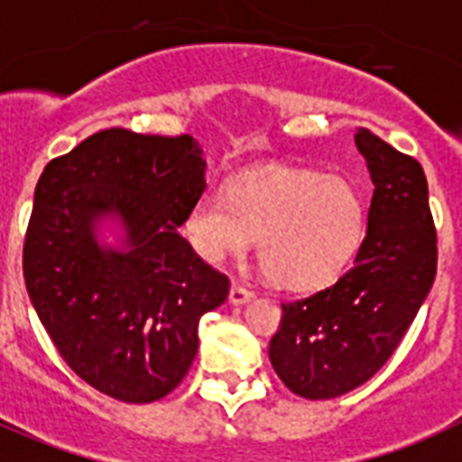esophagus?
Segmentation results:
<instances>
[{
	"mask_svg": "<svg viewBox=\"0 0 462 462\" xmlns=\"http://www.w3.org/2000/svg\"><path fill=\"white\" fill-rule=\"evenodd\" d=\"M254 298V289H249V286L239 284V282H235L230 289V303L232 305H242L246 303V300H251Z\"/></svg>",
	"mask_w": 462,
	"mask_h": 462,
	"instance_id": "1",
	"label": "esophagus"
}]
</instances>
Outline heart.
Masks as SVG:
<instances>
[{"label":"heart","instance_id":"heart-1","mask_svg":"<svg viewBox=\"0 0 462 462\" xmlns=\"http://www.w3.org/2000/svg\"><path fill=\"white\" fill-rule=\"evenodd\" d=\"M189 239L207 261L242 255L258 240L270 282L293 291L331 284L366 235V208L355 185L312 171H270L201 192L188 218Z\"/></svg>","mask_w":462,"mask_h":462}]
</instances>
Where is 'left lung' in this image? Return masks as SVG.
I'll list each match as a JSON object with an SVG mask.
<instances>
[{"label":"left lung","mask_w":462,"mask_h":462,"mask_svg":"<svg viewBox=\"0 0 462 462\" xmlns=\"http://www.w3.org/2000/svg\"><path fill=\"white\" fill-rule=\"evenodd\" d=\"M375 189L355 265L312 296L282 303L270 362L291 393L333 399L393 356L437 274V230L418 159L369 129L355 134Z\"/></svg>","instance_id":"8db88e82"}]
</instances>
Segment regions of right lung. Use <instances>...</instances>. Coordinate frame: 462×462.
<instances>
[{"label": "right lung", "mask_w": 462, "mask_h": 462, "mask_svg": "<svg viewBox=\"0 0 462 462\" xmlns=\"http://www.w3.org/2000/svg\"><path fill=\"white\" fill-rule=\"evenodd\" d=\"M207 162L192 135L106 129L44 166L23 244V277L49 338L93 390L157 402L183 381L197 327L230 279L178 227L201 197ZM123 216L130 251L100 250L92 220Z\"/></svg>", "instance_id": "add662e5"}]
</instances>
